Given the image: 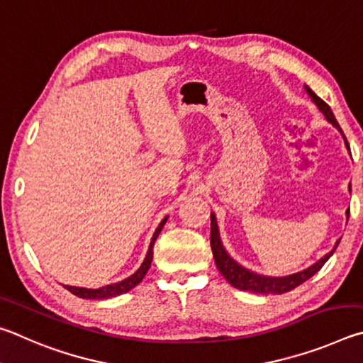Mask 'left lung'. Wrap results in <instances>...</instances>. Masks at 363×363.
<instances>
[{
	"mask_svg": "<svg viewBox=\"0 0 363 363\" xmlns=\"http://www.w3.org/2000/svg\"><path fill=\"white\" fill-rule=\"evenodd\" d=\"M306 92L309 94V97L313 99V101L317 105V108H319V110L323 113V116L327 118L328 123H332L336 127V129H338L342 133L338 121L335 119V114L332 111V108H330L320 97H317V95L313 91H311L308 86H306ZM342 137H345V133H342ZM345 143L347 146L346 137H345ZM349 191H351V188H349ZM346 215L349 218V211L346 212ZM211 221H212V223H211V247H212L213 258H215V263H217L218 271L221 272V276H223L226 281L233 285L234 289L252 291V294L281 295V294H285V291L294 290L295 287H298V285L306 282L309 277H313L315 272H319L322 266L327 263V259L333 255L335 249L340 244V240H338L332 252H328L325 257L320 258L319 262H315L313 266H309V268L303 269L300 272H295V274L284 276V277L262 276V274H257V272H253V271L245 269L244 266H240L236 262V259H233L230 257V253L225 250L223 244H221L220 231H218V225H217V217H215V213L211 215Z\"/></svg>",
	"mask_w": 363,
	"mask_h": 363,
	"instance_id": "left-lung-1",
	"label": "left lung"
}]
</instances>
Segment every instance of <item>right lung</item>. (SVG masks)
<instances>
[{"label":"right lung","mask_w":363,"mask_h":363,"mask_svg":"<svg viewBox=\"0 0 363 363\" xmlns=\"http://www.w3.org/2000/svg\"><path fill=\"white\" fill-rule=\"evenodd\" d=\"M167 218L169 217H165L161 221V223H159V226L156 228V231H155V234H152L151 242H150V247H148V253H146L142 266H140V268L135 272H133L132 276L124 279V281L105 285V287H100V289H82V287H73V285H65V289L68 291H72V294L76 295V296L86 298V300H108V298L127 294V291L132 290L133 287H137V285L143 281L145 274L150 269L151 262H152V247H155V242H156V239L159 236V233L162 231V228L165 225V221H167Z\"/></svg>","instance_id":"add662e5"}]
</instances>
